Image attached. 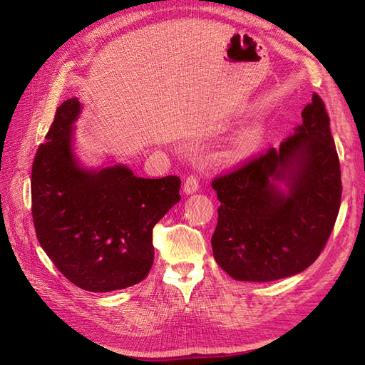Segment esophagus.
<instances>
[{"label":"esophagus","instance_id":"1","mask_svg":"<svg viewBox=\"0 0 365 365\" xmlns=\"http://www.w3.org/2000/svg\"><path fill=\"white\" fill-rule=\"evenodd\" d=\"M199 190V177L197 175H188L187 180L183 183V191L187 195H191V192H196Z\"/></svg>","mask_w":365,"mask_h":365}]
</instances>
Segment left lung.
I'll list each match as a JSON object with an SVG mask.
<instances>
[{
  "instance_id": "left-lung-1",
  "label": "left lung",
  "mask_w": 365,
  "mask_h": 365,
  "mask_svg": "<svg viewBox=\"0 0 365 365\" xmlns=\"http://www.w3.org/2000/svg\"><path fill=\"white\" fill-rule=\"evenodd\" d=\"M281 145L213 178L218 224L215 260L237 281L268 282L311 267L334 227L342 180L329 115L320 96ZM285 180L289 195L274 185Z\"/></svg>"
}]
</instances>
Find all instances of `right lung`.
I'll return each instance as SVG.
<instances>
[{
  "label": "right lung",
  "mask_w": 365,
  "mask_h": 365,
  "mask_svg": "<svg viewBox=\"0 0 365 365\" xmlns=\"http://www.w3.org/2000/svg\"><path fill=\"white\" fill-rule=\"evenodd\" d=\"M73 98L61 103L31 173L38 243L68 281L89 292L141 282L153 265L152 232L180 200V178L136 177L125 166L81 169L71 150Z\"/></svg>",
  "instance_id": "add662e5"
}]
</instances>
